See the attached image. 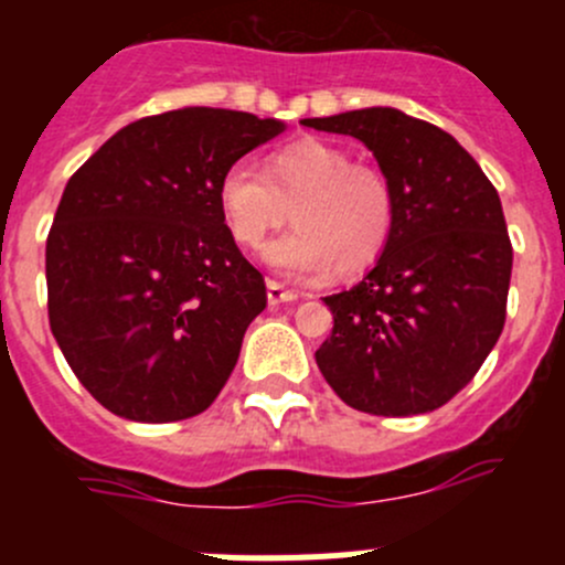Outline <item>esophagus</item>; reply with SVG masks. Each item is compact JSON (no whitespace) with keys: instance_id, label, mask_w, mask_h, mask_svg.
I'll list each match as a JSON object with an SVG mask.
<instances>
[{"instance_id":"34e87169","label":"esophagus","mask_w":565,"mask_h":565,"mask_svg":"<svg viewBox=\"0 0 565 565\" xmlns=\"http://www.w3.org/2000/svg\"><path fill=\"white\" fill-rule=\"evenodd\" d=\"M292 300H298V292L284 289L278 281H267V303L281 306V303H292Z\"/></svg>"}]
</instances>
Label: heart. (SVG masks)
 I'll use <instances>...</instances> for the list:
<instances>
[{"label":"heart","instance_id":"b5f03b06","mask_svg":"<svg viewBox=\"0 0 565 565\" xmlns=\"http://www.w3.org/2000/svg\"><path fill=\"white\" fill-rule=\"evenodd\" d=\"M218 207L243 248H259L292 210L298 230L270 243L265 262L295 281H315L335 265L344 273L361 270L377 259L393 226L388 180L317 139L273 152L265 172L248 161L226 167Z\"/></svg>","mask_w":565,"mask_h":565}]
</instances>
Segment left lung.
I'll return each instance as SVG.
<instances>
[{"instance_id": "1", "label": "left lung", "mask_w": 565, "mask_h": 565, "mask_svg": "<svg viewBox=\"0 0 565 565\" xmlns=\"http://www.w3.org/2000/svg\"><path fill=\"white\" fill-rule=\"evenodd\" d=\"M300 122L363 141L393 193L377 265L322 298L333 330L315 355L319 372L361 413H431L476 377L503 333L514 250L498 191L451 134L398 108Z\"/></svg>"}]
</instances>
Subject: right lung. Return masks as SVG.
Masks as SVG:
<instances>
[{
    "mask_svg": "<svg viewBox=\"0 0 565 565\" xmlns=\"http://www.w3.org/2000/svg\"><path fill=\"white\" fill-rule=\"evenodd\" d=\"M284 128L185 106L125 125L67 180L45 243L51 333L119 418H193L230 380L267 292L221 215L218 182Z\"/></svg>",
    "mask_w": 565,
    "mask_h": 565,
    "instance_id": "1",
    "label": "right lung"
}]
</instances>
